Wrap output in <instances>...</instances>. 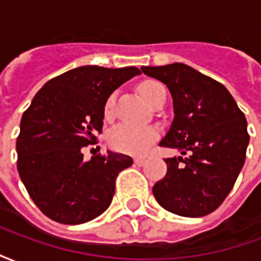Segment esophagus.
<instances>
[{"instance_id": "1", "label": "esophagus", "mask_w": 261, "mask_h": 261, "mask_svg": "<svg viewBox=\"0 0 261 261\" xmlns=\"http://www.w3.org/2000/svg\"><path fill=\"white\" fill-rule=\"evenodd\" d=\"M134 164H136L137 166H142V165L145 164V159H144V158H137V159H134Z\"/></svg>"}]
</instances>
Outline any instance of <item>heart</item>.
Instances as JSON below:
<instances>
[{
	"label": "heart",
	"mask_w": 261,
	"mask_h": 261,
	"mask_svg": "<svg viewBox=\"0 0 261 261\" xmlns=\"http://www.w3.org/2000/svg\"><path fill=\"white\" fill-rule=\"evenodd\" d=\"M164 85L159 84L156 81H145L138 86V91L144 97V100L151 105L153 97L156 96L159 89H162ZM114 108V96H110L108 102L105 105V114L106 117L112 116ZM158 130L153 127H147V125H136V124H119L114 127L109 141L110 145L117 149L119 152L127 153V155H144L147 152L148 148L152 145L158 138Z\"/></svg>",
	"instance_id": "b5f03b06"
}]
</instances>
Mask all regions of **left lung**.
<instances>
[{"instance_id":"8db88e82","label":"left lung","mask_w":261,"mask_h":261,"mask_svg":"<svg viewBox=\"0 0 261 261\" xmlns=\"http://www.w3.org/2000/svg\"><path fill=\"white\" fill-rule=\"evenodd\" d=\"M141 71L169 89L175 116L159 145L181 153L165 159L168 172L152 187L153 196L161 207L180 217L211 214L229 194L245 164L246 117L222 84L189 65Z\"/></svg>"}]
</instances>
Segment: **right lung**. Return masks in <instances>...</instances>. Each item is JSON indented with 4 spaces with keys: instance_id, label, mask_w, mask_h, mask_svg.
I'll return each mask as SVG.
<instances>
[{
    "instance_id": "right-lung-1",
    "label": "right lung",
    "mask_w": 261,
    "mask_h": 261,
    "mask_svg": "<svg viewBox=\"0 0 261 261\" xmlns=\"http://www.w3.org/2000/svg\"><path fill=\"white\" fill-rule=\"evenodd\" d=\"M140 74L137 67L82 65L46 82L33 97L20 120L18 172L50 219L84 224L110 205L116 177L133 159L108 151L85 161L81 148L93 144L102 131L109 96Z\"/></svg>"
}]
</instances>
